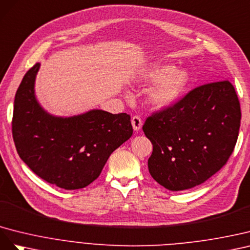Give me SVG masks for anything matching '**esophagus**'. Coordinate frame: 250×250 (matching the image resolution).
Segmentation results:
<instances>
[{
	"mask_svg": "<svg viewBox=\"0 0 250 250\" xmlns=\"http://www.w3.org/2000/svg\"><path fill=\"white\" fill-rule=\"evenodd\" d=\"M132 125H133V129L134 131H139L142 126V120L139 116H134L131 120Z\"/></svg>",
	"mask_w": 250,
	"mask_h": 250,
	"instance_id": "1",
	"label": "esophagus"
}]
</instances>
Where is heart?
<instances>
[{
  "label": "heart",
  "instance_id": "obj_1",
  "mask_svg": "<svg viewBox=\"0 0 250 250\" xmlns=\"http://www.w3.org/2000/svg\"><path fill=\"white\" fill-rule=\"evenodd\" d=\"M191 81L189 71L173 65H159L147 70L142 82L157 83L147 93V102L156 109L172 105L184 93Z\"/></svg>",
  "mask_w": 250,
  "mask_h": 250
}]
</instances>
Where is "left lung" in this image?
Segmentation results:
<instances>
[{
  "instance_id": "left-lung-1",
  "label": "left lung",
  "mask_w": 250,
  "mask_h": 250,
  "mask_svg": "<svg viewBox=\"0 0 250 250\" xmlns=\"http://www.w3.org/2000/svg\"><path fill=\"white\" fill-rule=\"evenodd\" d=\"M240 123V103L229 82L191 90L174 105L146 118L142 130L153 145L149 174L173 191L202 184L229 158Z\"/></svg>"
}]
</instances>
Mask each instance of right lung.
Segmentation results:
<instances>
[{"label":"right lung","mask_w":250,"mask_h":250,"mask_svg":"<svg viewBox=\"0 0 250 250\" xmlns=\"http://www.w3.org/2000/svg\"><path fill=\"white\" fill-rule=\"evenodd\" d=\"M40 67L37 62L27 71L14 98L12 136L18 154L49 183L65 189L85 188L132 136L131 117L98 109L70 117L49 114L34 92Z\"/></svg>","instance_id":"1"}]
</instances>
